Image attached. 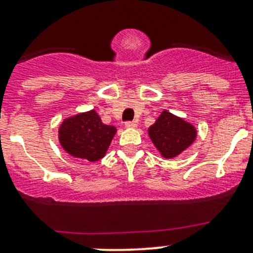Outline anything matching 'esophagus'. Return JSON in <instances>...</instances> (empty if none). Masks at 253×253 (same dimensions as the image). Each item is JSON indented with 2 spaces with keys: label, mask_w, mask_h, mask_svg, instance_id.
Returning a JSON list of instances; mask_svg holds the SVG:
<instances>
[{
  "label": "esophagus",
  "mask_w": 253,
  "mask_h": 253,
  "mask_svg": "<svg viewBox=\"0 0 253 253\" xmlns=\"http://www.w3.org/2000/svg\"><path fill=\"white\" fill-rule=\"evenodd\" d=\"M125 126L128 129H134L138 126V124H136V122H126L125 123Z\"/></svg>",
  "instance_id": "34e87169"
}]
</instances>
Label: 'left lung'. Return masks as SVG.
Segmentation results:
<instances>
[{
    "instance_id": "1",
    "label": "left lung",
    "mask_w": 253,
    "mask_h": 253,
    "mask_svg": "<svg viewBox=\"0 0 253 253\" xmlns=\"http://www.w3.org/2000/svg\"><path fill=\"white\" fill-rule=\"evenodd\" d=\"M148 131L155 148L165 159L180 155L196 139L194 125L168 110L161 113Z\"/></svg>"
}]
</instances>
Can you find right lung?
I'll list each match as a JSON object with an SVG mask.
<instances>
[{
  "mask_svg": "<svg viewBox=\"0 0 253 253\" xmlns=\"http://www.w3.org/2000/svg\"><path fill=\"white\" fill-rule=\"evenodd\" d=\"M115 133L117 128L104 124L93 109L64 119L58 139L69 155L94 163L105 155Z\"/></svg>",
  "mask_w": 253,
  "mask_h": 253,
  "instance_id": "obj_1",
  "label": "right lung"
}]
</instances>
